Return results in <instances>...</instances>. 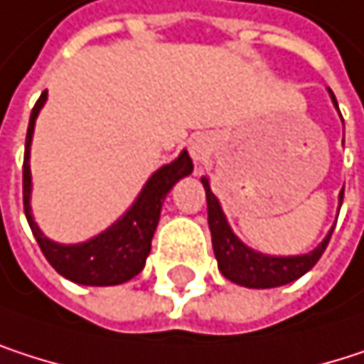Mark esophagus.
<instances>
[{"mask_svg": "<svg viewBox=\"0 0 364 364\" xmlns=\"http://www.w3.org/2000/svg\"><path fill=\"white\" fill-rule=\"evenodd\" d=\"M188 150H191V156H193L197 163H201V161H205V159L212 154V139H210L208 135H195V137L191 139Z\"/></svg>", "mask_w": 364, "mask_h": 364, "instance_id": "34e87169", "label": "esophagus"}]
</instances>
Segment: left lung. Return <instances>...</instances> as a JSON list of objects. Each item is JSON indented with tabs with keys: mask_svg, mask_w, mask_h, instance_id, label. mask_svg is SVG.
<instances>
[{
	"mask_svg": "<svg viewBox=\"0 0 364 364\" xmlns=\"http://www.w3.org/2000/svg\"><path fill=\"white\" fill-rule=\"evenodd\" d=\"M326 91L331 95L335 109L339 112L333 91L331 89H326ZM341 122H343V118H341ZM201 184L205 188V199H208V225H210V233H212L214 257L218 261V269L229 282H233L237 286H246V288H277V286L290 284V282L299 279L301 275H305L326 250L335 225L324 235V240L314 250H309L305 255H288V257L265 255V252L250 248L233 233L218 197L210 188L208 176L201 178ZM341 201H343V191L339 193V208H341Z\"/></svg>",
	"mask_w": 364,
	"mask_h": 364,
	"instance_id": "1",
	"label": "left lung"
}]
</instances>
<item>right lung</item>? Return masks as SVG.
Returning a JSON list of instances; mask_svg holds the SVG:
<instances>
[{
	"label": "right lung",
	"instance_id": "1",
	"mask_svg": "<svg viewBox=\"0 0 364 364\" xmlns=\"http://www.w3.org/2000/svg\"><path fill=\"white\" fill-rule=\"evenodd\" d=\"M48 99V91L42 92L38 99L27 129L25 141V163H23V203L27 223L46 257V261L68 277L70 282L82 286H116L133 279L144 269L146 259L152 248V235L156 231L161 208L169 191L176 182L191 176L193 161L186 150H182L171 163L161 165L141 186L135 201L120 214L107 229L99 231L87 242L78 244H61L44 235L40 225L33 218L31 210V141L36 131L38 114L42 112Z\"/></svg>",
	"mask_w": 364,
	"mask_h": 364
}]
</instances>
